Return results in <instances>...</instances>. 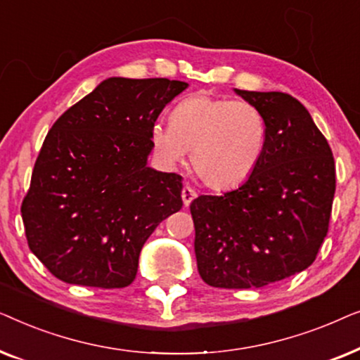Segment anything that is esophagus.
Returning a JSON list of instances; mask_svg holds the SVG:
<instances>
[{
	"mask_svg": "<svg viewBox=\"0 0 360 360\" xmlns=\"http://www.w3.org/2000/svg\"><path fill=\"white\" fill-rule=\"evenodd\" d=\"M195 198H196V191L188 185L184 186V190H181V200H184V205L188 206Z\"/></svg>",
	"mask_w": 360,
	"mask_h": 360,
	"instance_id": "34e87169",
	"label": "esophagus"
}]
</instances>
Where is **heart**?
<instances>
[{
  "label": "heart",
  "instance_id": "heart-1",
  "mask_svg": "<svg viewBox=\"0 0 360 360\" xmlns=\"http://www.w3.org/2000/svg\"><path fill=\"white\" fill-rule=\"evenodd\" d=\"M150 141L165 164L184 162L191 150L196 176L210 188L228 190L257 169L267 122L252 103L198 93L176 103L170 126L155 122Z\"/></svg>",
  "mask_w": 360,
  "mask_h": 360
}]
</instances>
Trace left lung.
<instances>
[{"mask_svg": "<svg viewBox=\"0 0 360 360\" xmlns=\"http://www.w3.org/2000/svg\"><path fill=\"white\" fill-rule=\"evenodd\" d=\"M267 122L257 169L239 188L191 201L200 277L216 288H260L314 262L331 218L336 169L326 137L282 91L236 90Z\"/></svg>", "mask_w": 360, "mask_h": 360, "instance_id": "obj_1", "label": "left lung"}]
</instances>
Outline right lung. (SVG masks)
I'll use <instances>...</instances> for the list:
<instances>
[{
    "mask_svg": "<svg viewBox=\"0 0 360 360\" xmlns=\"http://www.w3.org/2000/svg\"><path fill=\"white\" fill-rule=\"evenodd\" d=\"M188 83L108 78L47 132L21 205L29 249L53 277L134 282L142 245L181 201V176L147 167L150 129Z\"/></svg>",
    "mask_w": 360,
    "mask_h": 360,
    "instance_id": "obj_1",
    "label": "right lung"
}]
</instances>
